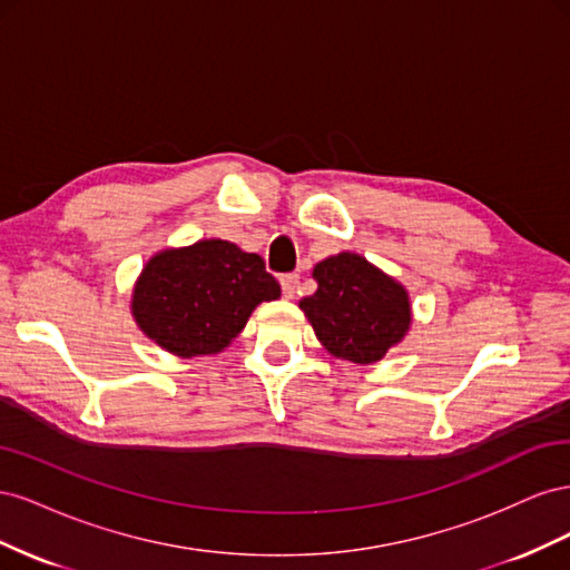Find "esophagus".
Returning a JSON list of instances; mask_svg holds the SVG:
<instances>
[{
	"instance_id": "obj_1",
	"label": "esophagus",
	"mask_w": 570,
	"mask_h": 570,
	"mask_svg": "<svg viewBox=\"0 0 570 570\" xmlns=\"http://www.w3.org/2000/svg\"><path fill=\"white\" fill-rule=\"evenodd\" d=\"M281 287H283V297L292 299V297L297 295V289H299V275L297 273L281 275Z\"/></svg>"
}]
</instances>
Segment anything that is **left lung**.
<instances>
[{
    "label": "left lung",
    "instance_id": "obj_1",
    "mask_svg": "<svg viewBox=\"0 0 570 570\" xmlns=\"http://www.w3.org/2000/svg\"><path fill=\"white\" fill-rule=\"evenodd\" d=\"M318 289L299 302L331 354L354 364L381 361L409 331L406 289L364 256L342 252L316 264Z\"/></svg>",
    "mask_w": 570,
    "mask_h": 570
}]
</instances>
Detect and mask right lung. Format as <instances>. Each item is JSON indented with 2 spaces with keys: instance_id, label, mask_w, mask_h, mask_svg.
Instances as JSON below:
<instances>
[{
  "instance_id": "add662e5",
  "label": "right lung",
  "mask_w": 570,
  "mask_h": 570,
  "mask_svg": "<svg viewBox=\"0 0 570 570\" xmlns=\"http://www.w3.org/2000/svg\"><path fill=\"white\" fill-rule=\"evenodd\" d=\"M278 297L262 256L202 239L151 258L132 292V316L159 347L189 358L228 347L256 304Z\"/></svg>"
}]
</instances>
